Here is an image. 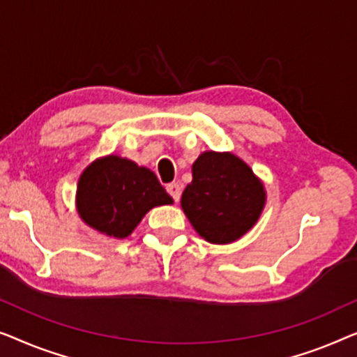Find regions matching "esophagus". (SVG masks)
Here are the masks:
<instances>
[{
    "instance_id": "obj_1",
    "label": "esophagus",
    "mask_w": 357,
    "mask_h": 357,
    "mask_svg": "<svg viewBox=\"0 0 357 357\" xmlns=\"http://www.w3.org/2000/svg\"><path fill=\"white\" fill-rule=\"evenodd\" d=\"M167 190H168V194L172 195V199L174 200V202H178V200L181 199V185H179V183H169V184H167Z\"/></svg>"
}]
</instances>
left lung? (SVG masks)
<instances>
[{"label":"left lung","mask_w":357,"mask_h":357,"mask_svg":"<svg viewBox=\"0 0 357 357\" xmlns=\"http://www.w3.org/2000/svg\"><path fill=\"white\" fill-rule=\"evenodd\" d=\"M265 190L252 169L233 153L205 152L192 165V183L181 197L185 217L213 244H228L254 227Z\"/></svg>","instance_id":"8db88e82"}]
</instances>
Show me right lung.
Segmentation results:
<instances>
[{"instance_id": "1", "label": "right lung", "mask_w": 357, "mask_h": 357, "mask_svg": "<svg viewBox=\"0 0 357 357\" xmlns=\"http://www.w3.org/2000/svg\"><path fill=\"white\" fill-rule=\"evenodd\" d=\"M173 204L155 173L109 155L85 168L77 185V210L90 227L126 238L150 208Z\"/></svg>"}]
</instances>
